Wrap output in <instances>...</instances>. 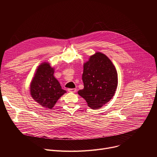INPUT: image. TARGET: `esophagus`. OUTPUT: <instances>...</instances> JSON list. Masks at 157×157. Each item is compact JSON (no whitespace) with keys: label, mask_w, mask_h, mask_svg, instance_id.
Instances as JSON below:
<instances>
[{"label":"esophagus","mask_w":157,"mask_h":157,"mask_svg":"<svg viewBox=\"0 0 157 157\" xmlns=\"http://www.w3.org/2000/svg\"><path fill=\"white\" fill-rule=\"evenodd\" d=\"M68 91L70 93H76V89L74 88V89H68Z\"/></svg>","instance_id":"obj_1"}]
</instances>
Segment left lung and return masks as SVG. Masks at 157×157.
Returning <instances> with one entry per match:
<instances>
[{
	"label": "left lung",
	"instance_id": "1",
	"mask_svg": "<svg viewBox=\"0 0 157 157\" xmlns=\"http://www.w3.org/2000/svg\"><path fill=\"white\" fill-rule=\"evenodd\" d=\"M83 68L84 89L78 93L89 107L98 109L114 96L118 84L117 70L111 60L99 52L89 57Z\"/></svg>",
	"mask_w": 157,
	"mask_h": 157
}]
</instances>
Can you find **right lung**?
I'll use <instances>...</instances> for the list:
<instances>
[{"mask_svg": "<svg viewBox=\"0 0 157 157\" xmlns=\"http://www.w3.org/2000/svg\"><path fill=\"white\" fill-rule=\"evenodd\" d=\"M55 68L48 62L41 63L36 70L30 84L33 99L41 107L52 109L66 91L54 76Z\"/></svg>", "mask_w": 157, "mask_h": 157, "instance_id": "right-lung-1", "label": "right lung"}]
</instances>
